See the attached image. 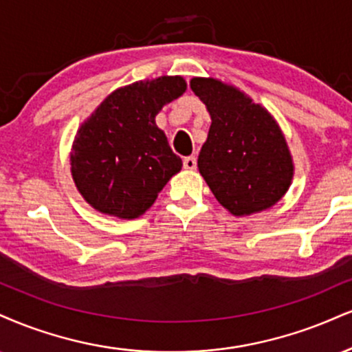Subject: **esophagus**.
I'll use <instances>...</instances> for the list:
<instances>
[{
    "instance_id": "34e87169",
    "label": "esophagus",
    "mask_w": 352,
    "mask_h": 352,
    "mask_svg": "<svg viewBox=\"0 0 352 352\" xmlns=\"http://www.w3.org/2000/svg\"><path fill=\"white\" fill-rule=\"evenodd\" d=\"M184 167L187 168V170H195L197 168V159L193 157V155H188V157L184 159Z\"/></svg>"
}]
</instances>
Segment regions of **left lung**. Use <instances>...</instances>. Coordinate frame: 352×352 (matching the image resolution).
I'll return each mask as SVG.
<instances>
[{
    "label": "left lung",
    "mask_w": 352,
    "mask_h": 352,
    "mask_svg": "<svg viewBox=\"0 0 352 352\" xmlns=\"http://www.w3.org/2000/svg\"><path fill=\"white\" fill-rule=\"evenodd\" d=\"M190 88L211 118L198 170L214 198L234 217L272 208L289 192L295 173L278 122L234 85L193 77Z\"/></svg>",
    "instance_id": "obj_1"
}]
</instances>
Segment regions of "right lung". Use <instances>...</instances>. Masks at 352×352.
Wrapping results in <instances>:
<instances>
[{
    "mask_svg": "<svg viewBox=\"0 0 352 352\" xmlns=\"http://www.w3.org/2000/svg\"><path fill=\"white\" fill-rule=\"evenodd\" d=\"M187 90L180 75L139 80L118 88L80 126L70 172L83 200L100 213L134 219L182 170L155 116Z\"/></svg>",
    "mask_w": 352,
    "mask_h": 352,
    "instance_id": "1",
    "label": "right lung"
}]
</instances>
